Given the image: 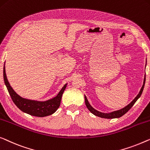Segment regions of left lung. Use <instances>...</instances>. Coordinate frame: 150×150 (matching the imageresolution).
I'll list each match as a JSON object with an SVG mask.
<instances>
[{
  "instance_id": "left-lung-1",
  "label": "left lung",
  "mask_w": 150,
  "mask_h": 150,
  "mask_svg": "<svg viewBox=\"0 0 150 150\" xmlns=\"http://www.w3.org/2000/svg\"><path fill=\"white\" fill-rule=\"evenodd\" d=\"M145 76H144V84H143V86H142V88H141L139 93H138V95L135 97V98H134L133 100L131 102V103H130L129 104H128L127 106H125V108H122V109L116 110V111L112 112L110 113H104V112H101L99 111H97V110L94 109V108H93L92 106L91 105V104L88 103L87 98H86V97L85 96V95H84V100H85V104H86V108H88V110H89V111L91 113H92L93 114H94V115H95V116H97L98 117H101V118H108V119L120 118V117L122 116L123 115H125L126 113H127L130 109H131L132 107H133V105H134V103H135V102L137 101V99L141 97V95H142V94L143 91H144V86H145Z\"/></svg>"
}]
</instances>
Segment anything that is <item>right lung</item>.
<instances>
[{"mask_svg":"<svg viewBox=\"0 0 150 150\" xmlns=\"http://www.w3.org/2000/svg\"><path fill=\"white\" fill-rule=\"evenodd\" d=\"M3 78L8 93H9L13 101L14 102L17 107L23 112L26 113V114L31 115V116L37 117L50 116L57 111L60 105L63 93H64L67 84H68L67 83L65 84L59 93L53 98L50 99L47 101H40L23 98L13 89L8 81L7 78H6L5 65H4L3 68Z\"/></svg>","mask_w":150,"mask_h":150,"instance_id":"add662e5","label":"right lung"}]
</instances>
